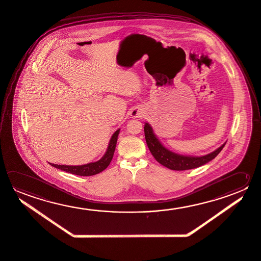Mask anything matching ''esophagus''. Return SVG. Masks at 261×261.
<instances>
[{
	"label": "esophagus",
	"instance_id": "obj_1",
	"mask_svg": "<svg viewBox=\"0 0 261 261\" xmlns=\"http://www.w3.org/2000/svg\"><path fill=\"white\" fill-rule=\"evenodd\" d=\"M143 116V111L141 109H134L132 111V117L133 118H141Z\"/></svg>",
	"mask_w": 261,
	"mask_h": 261
}]
</instances>
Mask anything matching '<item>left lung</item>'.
Wrapping results in <instances>:
<instances>
[{
	"label": "left lung",
	"instance_id": "1",
	"mask_svg": "<svg viewBox=\"0 0 261 261\" xmlns=\"http://www.w3.org/2000/svg\"><path fill=\"white\" fill-rule=\"evenodd\" d=\"M144 135L147 143L148 148L159 164H161L171 170L182 171L189 170L203 166L210 161H212L217 156L219 152L223 150L225 143L222 146L216 149L214 152L203 156H187L182 154H177L175 152L167 150L159 140L157 139L155 134L153 133L152 127L150 124L145 123L144 125Z\"/></svg>",
	"mask_w": 261,
	"mask_h": 261
}]
</instances>
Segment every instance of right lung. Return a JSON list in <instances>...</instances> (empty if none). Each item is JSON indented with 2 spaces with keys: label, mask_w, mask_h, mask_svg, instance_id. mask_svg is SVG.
<instances>
[{
  "label": "right lung",
  "mask_w": 261,
  "mask_h": 261,
  "mask_svg": "<svg viewBox=\"0 0 261 261\" xmlns=\"http://www.w3.org/2000/svg\"><path fill=\"white\" fill-rule=\"evenodd\" d=\"M119 134V128L114 133L112 137L110 139L109 147L107 149V152L105 153L104 156L97 162L89 163V164L83 165V166H65V165H55V164L50 163V166H54L58 169L68 172V173H71L73 175H82V176L96 175L100 172L105 170L109 166L110 162L113 158L114 152L116 149V144H117Z\"/></svg>",
  "instance_id": "right-lung-1"
}]
</instances>
